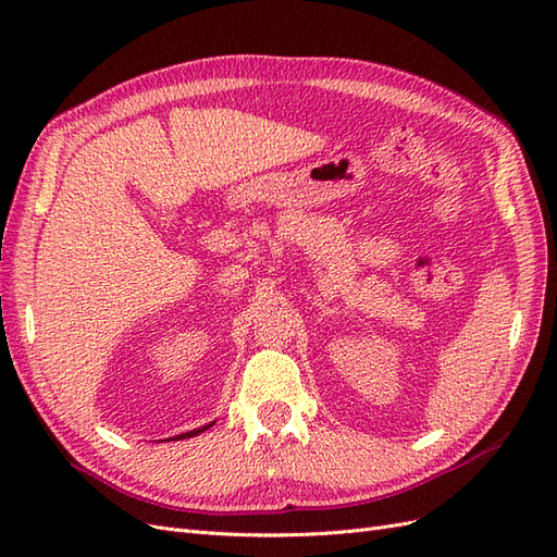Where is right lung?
<instances>
[{
	"label": "right lung",
	"instance_id": "obj_1",
	"mask_svg": "<svg viewBox=\"0 0 557 557\" xmlns=\"http://www.w3.org/2000/svg\"><path fill=\"white\" fill-rule=\"evenodd\" d=\"M215 423V420H213ZM213 423H209V425H205V428H197V430H190V432H185V434H178V436H174V440H190V436H195V434H199V432H205V430H209Z\"/></svg>",
	"mask_w": 557,
	"mask_h": 557
}]
</instances>
